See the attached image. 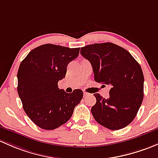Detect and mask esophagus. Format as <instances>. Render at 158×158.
I'll list each match as a JSON object with an SVG mask.
<instances>
[{
    "label": "esophagus",
    "instance_id": "obj_1",
    "mask_svg": "<svg viewBox=\"0 0 158 158\" xmlns=\"http://www.w3.org/2000/svg\"><path fill=\"white\" fill-rule=\"evenodd\" d=\"M84 97H85V96H88V95H89V93H88V92H84Z\"/></svg>",
    "mask_w": 158,
    "mask_h": 158
}]
</instances>
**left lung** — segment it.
<instances>
[{
    "label": "left lung",
    "mask_w": 158,
    "mask_h": 158,
    "mask_svg": "<svg viewBox=\"0 0 158 158\" xmlns=\"http://www.w3.org/2000/svg\"><path fill=\"white\" fill-rule=\"evenodd\" d=\"M82 57L91 63L95 82L110 85V97L94 94L92 107L94 119L103 127L118 130L132 123L144 97L142 69L130 53L110 42L82 47Z\"/></svg>",
    "instance_id": "8db88e82"
}]
</instances>
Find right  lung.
<instances>
[{
  "label": "right lung",
  "mask_w": 158,
  "mask_h": 158,
  "mask_svg": "<svg viewBox=\"0 0 158 158\" xmlns=\"http://www.w3.org/2000/svg\"><path fill=\"white\" fill-rule=\"evenodd\" d=\"M79 49L42 44L31 50L19 65L18 94L26 114L41 129L51 130L66 123L82 99L80 89L66 93L57 85Z\"/></svg>",
  "instance_id": "add662e5"
}]
</instances>
